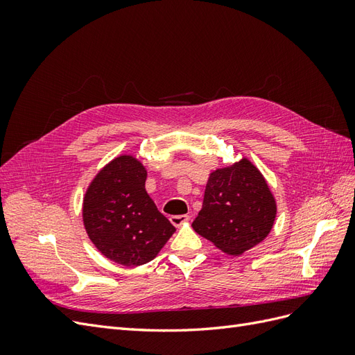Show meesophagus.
<instances>
[{"label":"esophagus","mask_w":355,"mask_h":355,"mask_svg":"<svg viewBox=\"0 0 355 355\" xmlns=\"http://www.w3.org/2000/svg\"><path fill=\"white\" fill-rule=\"evenodd\" d=\"M189 220V216L188 214H176V216H170V222L175 225L176 228L182 227V225L187 223Z\"/></svg>","instance_id":"esophagus-1"}]
</instances>
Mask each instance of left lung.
Returning <instances> with one entry per match:
<instances>
[{
	"label": "left lung",
	"mask_w": 355,
	"mask_h": 355,
	"mask_svg": "<svg viewBox=\"0 0 355 355\" xmlns=\"http://www.w3.org/2000/svg\"><path fill=\"white\" fill-rule=\"evenodd\" d=\"M277 201L268 182L249 158L210 171L194 231L219 250L240 256L271 232Z\"/></svg>",
	"instance_id": "left-lung-1"
}]
</instances>
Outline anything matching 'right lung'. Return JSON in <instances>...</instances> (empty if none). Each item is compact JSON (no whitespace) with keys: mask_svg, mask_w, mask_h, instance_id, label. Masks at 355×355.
<instances>
[{"mask_svg":"<svg viewBox=\"0 0 355 355\" xmlns=\"http://www.w3.org/2000/svg\"><path fill=\"white\" fill-rule=\"evenodd\" d=\"M146 167L130 154L118 155L92 179L83 198V223L105 257L124 266L155 259L176 228L145 189Z\"/></svg>","mask_w":355,"mask_h":355,"instance_id":"right-lung-1","label":"right lung"}]
</instances>
